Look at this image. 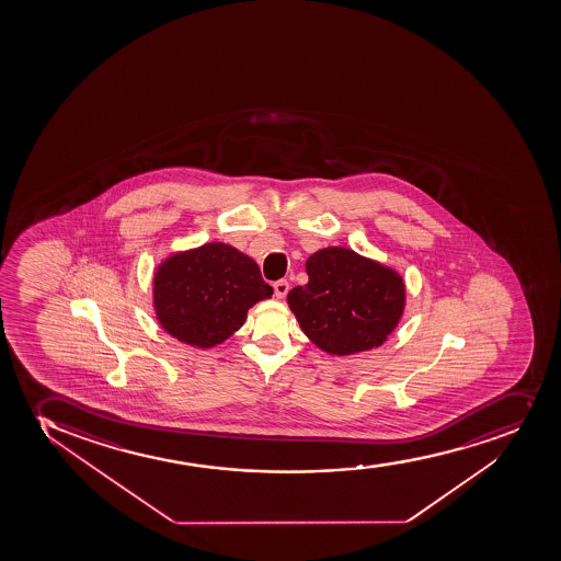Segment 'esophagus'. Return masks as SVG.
Listing matches in <instances>:
<instances>
[{
    "mask_svg": "<svg viewBox=\"0 0 561 561\" xmlns=\"http://www.w3.org/2000/svg\"><path fill=\"white\" fill-rule=\"evenodd\" d=\"M287 293H289V284H287L285 279H279V282H276V284H274V295H276V298H279V300H282V298H285V295H287Z\"/></svg>",
    "mask_w": 561,
    "mask_h": 561,
    "instance_id": "obj_1",
    "label": "esophagus"
}]
</instances>
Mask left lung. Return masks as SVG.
Here are the masks:
<instances>
[{"instance_id": "left-lung-1", "label": "left lung", "mask_w": 561, "mask_h": 561, "mask_svg": "<svg viewBox=\"0 0 561 561\" xmlns=\"http://www.w3.org/2000/svg\"><path fill=\"white\" fill-rule=\"evenodd\" d=\"M308 284L287 304L301 332L332 356L378 348L405 309L404 277L391 266L344 247L322 248L306 263Z\"/></svg>"}]
</instances>
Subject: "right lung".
<instances>
[{
    "mask_svg": "<svg viewBox=\"0 0 561 561\" xmlns=\"http://www.w3.org/2000/svg\"><path fill=\"white\" fill-rule=\"evenodd\" d=\"M153 311L170 337L213 348L244 324L248 309L272 296L260 266L231 244L205 242L167 255L151 279Z\"/></svg>",
    "mask_w": 561,
    "mask_h": 561,
    "instance_id": "1",
    "label": "right lung"
}]
</instances>
